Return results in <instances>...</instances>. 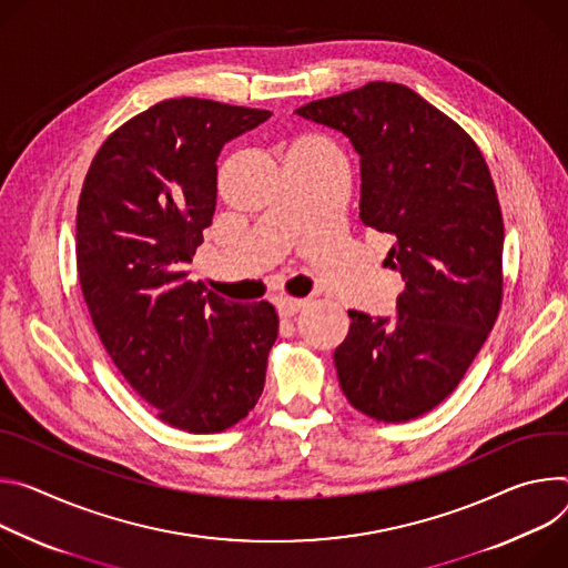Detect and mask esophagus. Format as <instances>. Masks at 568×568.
Wrapping results in <instances>:
<instances>
[{"instance_id":"1","label":"esophagus","mask_w":568,"mask_h":568,"mask_svg":"<svg viewBox=\"0 0 568 568\" xmlns=\"http://www.w3.org/2000/svg\"><path fill=\"white\" fill-rule=\"evenodd\" d=\"M308 304V300H293V297H277L275 306L282 318H291L295 313H300L304 306Z\"/></svg>"}]
</instances>
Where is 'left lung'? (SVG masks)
I'll return each instance as SVG.
<instances>
[{
    "label": "left lung",
    "mask_w": 568,
    "mask_h": 568,
    "mask_svg": "<svg viewBox=\"0 0 568 568\" xmlns=\"http://www.w3.org/2000/svg\"><path fill=\"white\" fill-rule=\"evenodd\" d=\"M302 119L343 133L361 162V221L395 236L397 316L349 311L336 347L354 408L408 422L445 402L491 332L503 297V216L474 140L417 92L374 81L311 101Z\"/></svg>",
    "instance_id": "left-lung-1"
}]
</instances>
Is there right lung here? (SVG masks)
Instances as JSON below:
<instances>
[{
	"label": "right lung",
	"instance_id": "add662e5",
	"mask_svg": "<svg viewBox=\"0 0 568 568\" xmlns=\"http://www.w3.org/2000/svg\"><path fill=\"white\" fill-rule=\"evenodd\" d=\"M268 110L166 99L125 121L85 175L77 266L94 329L131 388L169 426L221 433L262 397L277 313L186 280L216 210L223 146Z\"/></svg>",
	"mask_w": 568,
	"mask_h": 568
}]
</instances>
